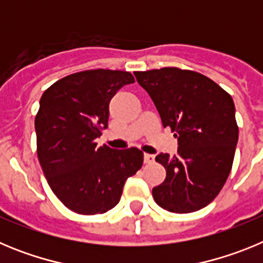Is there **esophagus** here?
<instances>
[{"mask_svg": "<svg viewBox=\"0 0 263 263\" xmlns=\"http://www.w3.org/2000/svg\"><path fill=\"white\" fill-rule=\"evenodd\" d=\"M154 159H155V157L152 154L143 155V160H145V163H153V162H154Z\"/></svg>", "mask_w": 263, "mask_h": 263, "instance_id": "obj_1", "label": "esophagus"}]
</instances>
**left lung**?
I'll return each instance as SVG.
<instances>
[{
  "label": "left lung",
  "mask_w": 263,
  "mask_h": 263,
  "mask_svg": "<svg viewBox=\"0 0 263 263\" xmlns=\"http://www.w3.org/2000/svg\"><path fill=\"white\" fill-rule=\"evenodd\" d=\"M154 101L163 127L178 138V154H159L166 179L153 188L155 203L174 213L206 206L231 174L238 141L233 99L199 72L164 67L134 73Z\"/></svg>",
  "instance_id": "left-lung-1"
}]
</instances>
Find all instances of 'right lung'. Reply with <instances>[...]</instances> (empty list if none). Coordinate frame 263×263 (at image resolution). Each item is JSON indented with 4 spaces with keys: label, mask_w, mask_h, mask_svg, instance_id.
<instances>
[{
    "label": "right lung",
    "mask_w": 263,
    "mask_h": 263,
    "mask_svg": "<svg viewBox=\"0 0 263 263\" xmlns=\"http://www.w3.org/2000/svg\"><path fill=\"white\" fill-rule=\"evenodd\" d=\"M127 71L88 69L53 83L35 117L36 154L52 192L79 215H99L118 204L129 176L143 163L137 147L113 150L95 139L108 127L109 103Z\"/></svg>",
    "instance_id": "1"
}]
</instances>
